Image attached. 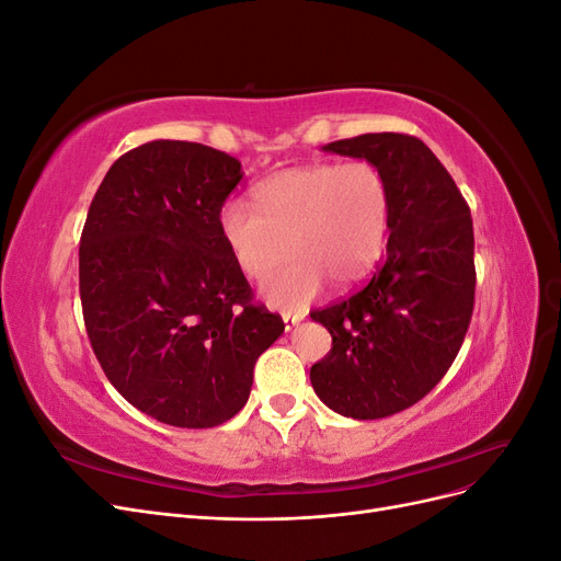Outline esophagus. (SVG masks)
Returning a JSON list of instances; mask_svg holds the SVG:
<instances>
[{
    "mask_svg": "<svg viewBox=\"0 0 561 561\" xmlns=\"http://www.w3.org/2000/svg\"><path fill=\"white\" fill-rule=\"evenodd\" d=\"M301 313H283V322H285V330H293L297 322L301 320Z\"/></svg>",
    "mask_w": 561,
    "mask_h": 561,
    "instance_id": "1",
    "label": "esophagus"
}]
</instances>
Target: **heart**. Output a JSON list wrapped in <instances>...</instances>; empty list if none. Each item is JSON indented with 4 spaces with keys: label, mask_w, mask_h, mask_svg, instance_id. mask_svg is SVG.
Masks as SVG:
<instances>
[{
    "label": "heart",
    "mask_w": 561,
    "mask_h": 561,
    "mask_svg": "<svg viewBox=\"0 0 561 561\" xmlns=\"http://www.w3.org/2000/svg\"><path fill=\"white\" fill-rule=\"evenodd\" d=\"M254 208L225 203L219 231L243 274L268 276L264 297L280 309H301L325 278L336 287L363 280L386 250L390 190L369 161L313 163L283 171L254 190Z\"/></svg>",
    "instance_id": "1"
}]
</instances>
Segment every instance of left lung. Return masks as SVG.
Segmentation results:
<instances>
[{
	"label": "left lung",
	"instance_id": "8db88e82",
	"mask_svg": "<svg viewBox=\"0 0 561 561\" xmlns=\"http://www.w3.org/2000/svg\"><path fill=\"white\" fill-rule=\"evenodd\" d=\"M381 168L390 236L371 278L311 313L332 334L311 367L316 396L351 419H383L439 383L474 307L472 217L456 182L414 135L365 133L322 147Z\"/></svg>",
	"mask_w": 561,
	"mask_h": 561
}]
</instances>
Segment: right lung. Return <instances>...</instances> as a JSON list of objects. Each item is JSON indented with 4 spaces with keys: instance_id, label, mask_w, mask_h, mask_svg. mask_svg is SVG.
I'll use <instances>...</instances> for the list:
<instances>
[{
    "instance_id": "obj_1",
    "label": "right lung",
    "mask_w": 561,
    "mask_h": 561,
    "mask_svg": "<svg viewBox=\"0 0 561 561\" xmlns=\"http://www.w3.org/2000/svg\"><path fill=\"white\" fill-rule=\"evenodd\" d=\"M241 161L182 140L126 151L91 201L79 245L83 325L105 377L168 426L243 410L283 318L254 301L219 213Z\"/></svg>"
}]
</instances>
